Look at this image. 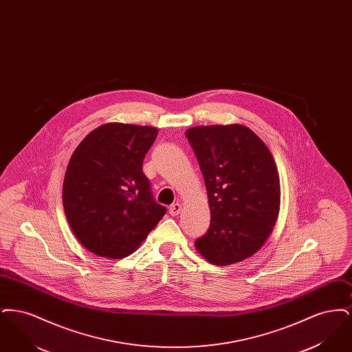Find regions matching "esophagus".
<instances>
[{
  "label": "esophagus",
  "instance_id": "obj_1",
  "mask_svg": "<svg viewBox=\"0 0 352 352\" xmlns=\"http://www.w3.org/2000/svg\"><path fill=\"white\" fill-rule=\"evenodd\" d=\"M181 211H182V204H181V203H174V204H171L170 208H168V212H170L171 217L179 215Z\"/></svg>",
  "mask_w": 352,
  "mask_h": 352
}]
</instances>
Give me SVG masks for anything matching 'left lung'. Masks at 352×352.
Returning a JSON list of instances; mask_svg holds the SVG:
<instances>
[{
  "label": "left lung",
  "mask_w": 352,
  "mask_h": 352,
  "mask_svg": "<svg viewBox=\"0 0 352 352\" xmlns=\"http://www.w3.org/2000/svg\"><path fill=\"white\" fill-rule=\"evenodd\" d=\"M186 137L197 155L208 195L210 228L195 241L215 265L240 263L258 251L280 210V178L272 153L250 128L195 126Z\"/></svg>",
  "instance_id": "8db88e82"
}]
</instances>
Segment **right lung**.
<instances>
[{"mask_svg":"<svg viewBox=\"0 0 352 352\" xmlns=\"http://www.w3.org/2000/svg\"><path fill=\"white\" fill-rule=\"evenodd\" d=\"M158 131L109 122L75 149L63 184V207L84 247L107 258L128 256L166 214L142 171Z\"/></svg>","mask_w":352,"mask_h":352,"instance_id":"right-lung-1","label":"right lung"}]
</instances>
